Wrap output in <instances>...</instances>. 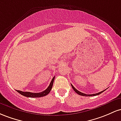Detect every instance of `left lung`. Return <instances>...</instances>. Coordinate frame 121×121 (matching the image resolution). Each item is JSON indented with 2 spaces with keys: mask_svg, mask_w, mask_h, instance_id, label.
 <instances>
[{
  "mask_svg": "<svg viewBox=\"0 0 121 121\" xmlns=\"http://www.w3.org/2000/svg\"><path fill=\"white\" fill-rule=\"evenodd\" d=\"M71 86H72V88H73V90L75 91V92H76V93H77V94H78L80 95L86 96V97H91V96L98 95L100 94H101L102 93H103V92H104V91H105V90H104V91H102L99 92V93H96V94H84V93H81V92L79 91L78 90H77V89H76L73 86V85H72V84H71Z\"/></svg>",
  "mask_w": 121,
  "mask_h": 121,
  "instance_id": "8db88e82",
  "label": "left lung"
}]
</instances>
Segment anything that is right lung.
<instances>
[{
    "mask_svg": "<svg viewBox=\"0 0 121 121\" xmlns=\"http://www.w3.org/2000/svg\"><path fill=\"white\" fill-rule=\"evenodd\" d=\"M54 79H55V77H53V78L51 80V82H50L49 86H48V87L45 90H44L42 92H40V93H31V92H24L20 90H17V92H18L20 94L22 95L25 96L26 97H30V98H38V97H44V96L47 95L48 93H50V91H51V89L52 87V85H53V83Z\"/></svg>",
    "mask_w": 121,
    "mask_h": 121,
    "instance_id": "obj_1",
    "label": "right lung"
}]
</instances>
